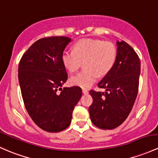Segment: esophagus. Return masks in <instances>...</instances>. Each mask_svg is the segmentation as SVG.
<instances>
[{"mask_svg": "<svg viewBox=\"0 0 158 158\" xmlns=\"http://www.w3.org/2000/svg\"><path fill=\"white\" fill-rule=\"evenodd\" d=\"M82 93H83L84 94H88V93H89V92H88L87 89H82Z\"/></svg>", "mask_w": 158, "mask_h": 158, "instance_id": "34e87169", "label": "esophagus"}]
</instances>
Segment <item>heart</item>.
<instances>
[{"instance_id":"obj_1","label":"heart","mask_w":158,"mask_h":158,"mask_svg":"<svg viewBox=\"0 0 158 158\" xmlns=\"http://www.w3.org/2000/svg\"><path fill=\"white\" fill-rule=\"evenodd\" d=\"M117 48L113 43L94 39H83L76 41L73 51H65L61 61L69 73H75L83 62L84 69L70 78V83L79 87H90L100 77L108 74L117 60Z\"/></svg>"}]
</instances>
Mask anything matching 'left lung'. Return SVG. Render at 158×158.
Masks as SVG:
<instances>
[{
  "mask_svg": "<svg viewBox=\"0 0 158 158\" xmlns=\"http://www.w3.org/2000/svg\"><path fill=\"white\" fill-rule=\"evenodd\" d=\"M115 64L98 85L105 92L90 91L93 102L89 111L92 123L102 129H113L123 123L132 110L139 90L141 63L126 41H117Z\"/></svg>",
  "mask_w": 158,
  "mask_h": 158,
  "instance_id": "1",
  "label": "left lung"
}]
</instances>
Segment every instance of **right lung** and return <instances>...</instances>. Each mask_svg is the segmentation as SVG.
<instances>
[{
  "mask_svg": "<svg viewBox=\"0 0 158 158\" xmlns=\"http://www.w3.org/2000/svg\"><path fill=\"white\" fill-rule=\"evenodd\" d=\"M70 41L64 36L41 39L19 61L18 79L25 107L35 123L46 132H58L69 127L82 97L80 87L61 89L68 78L61 55Z\"/></svg>",
  "mask_w": 158,
  "mask_h": 158,
  "instance_id": "add662e5",
  "label": "right lung"
}]
</instances>
